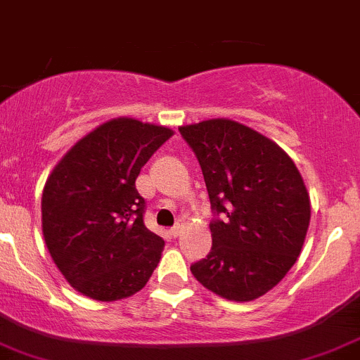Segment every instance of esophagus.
<instances>
[{"instance_id":"34e87169","label":"esophagus","mask_w":360,"mask_h":360,"mask_svg":"<svg viewBox=\"0 0 360 360\" xmlns=\"http://www.w3.org/2000/svg\"><path fill=\"white\" fill-rule=\"evenodd\" d=\"M180 233H182V224H180V222H176V224L169 229V235L171 237H178Z\"/></svg>"}]
</instances>
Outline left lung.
<instances>
[{"mask_svg": "<svg viewBox=\"0 0 360 360\" xmlns=\"http://www.w3.org/2000/svg\"><path fill=\"white\" fill-rule=\"evenodd\" d=\"M178 131L200 162L214 212L212 249L191 272L228 300L265 295L297 262L309 228L299 169L276 143L233 120Z\"/></svg>", "mask_w": 360, "mask_h": 360, "instance_id": "8db88e82", "label": "left lung"}]
</instances>
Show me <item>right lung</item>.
<instances>
[{
    "mask_svg": "<svg viewBox=\"0 0 360 360\" xmlns=\"http://www.w3.org/2000/svg\"><path fill=\"white\" fill-rule=\"evenodd\" d=\"M173 131L116 118L75 143L47 178L42 231L65 279L101 302L134 295L148 283L164 240L145 226L141 167Z\"/></svg>",
    "mask_w": 360,
    "mask_h": 360,
    "instance_id": "obj_1",
    "label": "right lung"
}]
</instances>
